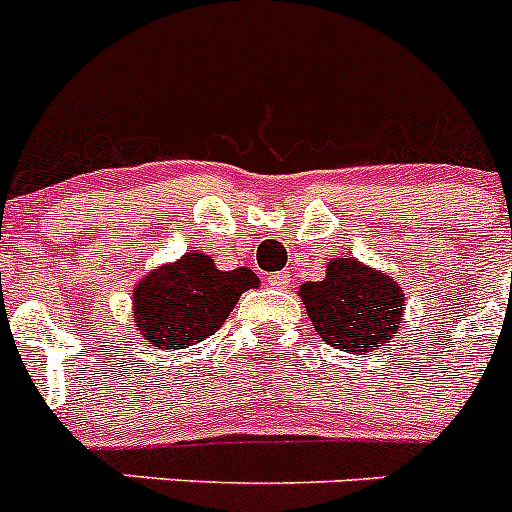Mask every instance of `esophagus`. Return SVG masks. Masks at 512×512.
Returning <instances> with one entry per match:
<instances>
[{"mask_svg":"<svg viewBox=\"0 0 512 512\" xmlns=\"http://www.w3.org/2000/svg\"><path fill=\"white\" fill-rule=\"evenodd\" d=\"M266 282H269L274 289H284L289 284V274L287 271H277V274H269Z\"/></svg>","mask_w":512,"mask_h":512,"instance_id":"1","label":"esophagus"}]
</instances>
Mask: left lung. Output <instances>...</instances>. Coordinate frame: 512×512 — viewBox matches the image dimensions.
<instances>
[{"mask_svg": "<svg viewBox=\"0 0 512 512\" xmlns=\"http://www.w3.org/2000/svg\"><path fill=\"white\" fill-rule=\"evenodd\" d=\"M300 295L318 336L348 354H366L400 328V284L356 259L330 261L323 282H307Z\"/></svg>", "mask_w": 512, "mask_h": 512, "instance_id": "1", "label": "left lung"}]
</instances>
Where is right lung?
<instances>
[{"instance_id":"add662e5","label":"right lung","mask_w":512,"mask_h":512,"mask_svg":"<svg viewBox=\"0 0 512 512\" xmlns=\"http://www.w3.org/2000/svg\"><path fill=\"white\" fill-rule=\"evenodd\" d=\"M251 287H259L251 269L220 271L205 253H187L135 287V323L153 346L187 348L215 336Z\"/></svg>"}]
</instances>
